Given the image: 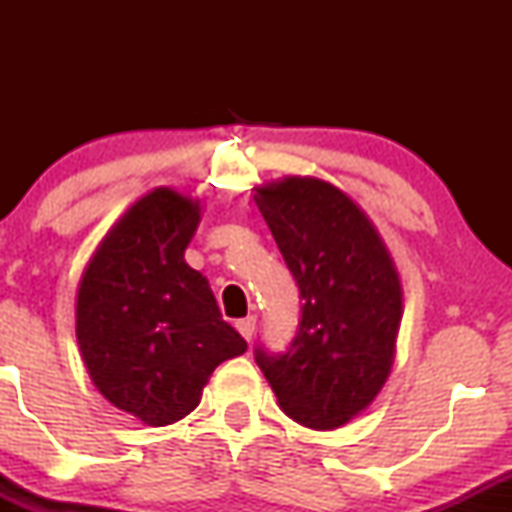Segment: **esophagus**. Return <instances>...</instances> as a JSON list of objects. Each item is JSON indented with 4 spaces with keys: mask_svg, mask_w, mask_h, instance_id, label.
I'll return each mask as SVG.
<instances>
[{
    "mask_svg": "<svg viewBox=\"0 0 512 512\" xmlns=\"http://www.w3.org/2000/svg\"><path fill=\"white\" fill-rule=\"evenodd\" d=\"M236 327H238V332L243 334L245 342H250L252 334H255V327H257V317H255V315L243 317V320H238V322H236Z\"/></svg>",
    "mask_w": 512,
    "mask_h": 512,
    "instance_id": "obj_1",
    "label": "esophagus"
}]
</instances>
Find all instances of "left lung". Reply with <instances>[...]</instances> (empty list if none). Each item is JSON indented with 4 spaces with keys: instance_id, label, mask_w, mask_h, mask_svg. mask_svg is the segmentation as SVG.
<instances>
[{
    "instance_id": "8db88e82",
    "label": "left lung",
    "mask_w": 512,
    "mask_h": 512,
    "mask_svg": "<svg viewBox=\"0 0 512 512\" xmlns=\"http://www.w3.org/2000/svg\"><path fill=\"white\" fill-rule=\"evenodd\" d=\"M301 291L296 337L255 361L286 416L315 431L354 419L383 390L402 320V284L383 238L339 187L284 178L255 187Z\"/></svg>"
}]
</instances>
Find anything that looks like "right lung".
Returning a JSON list of instances; mask_svg holds the SVG:
<instances>
[{"instance_id": "1", "label": "right lung", "mask_w": 512, "mask_h": 512, "mask_svg": "<svg viewBox=\"0 0 512 512\" xmlns=\"http://www.w3.org/2000/svg\"><path fill=\"white\" fill-rule=\"evenodd\" d=\"M199 219L197 199L149 192L110 228L76 293V339L93 385L146 426L190 414L214 368L248 349L209 281L185 262Z\"/></svg>"}]
</instances>
